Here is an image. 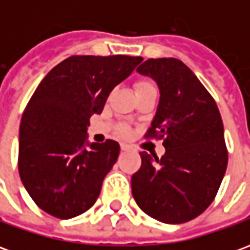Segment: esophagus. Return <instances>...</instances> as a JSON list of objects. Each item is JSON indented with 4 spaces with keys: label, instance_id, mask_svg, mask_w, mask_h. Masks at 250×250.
Segmentation results:
<instances>
[{
    "label": "esophagus",
    "instance_id": "34e87169",
    "mask_svg": "<svg viewBox=\"0 0 250 250\" xmlns=\"http://www.w3.org/2000/svg\"><path fill=\"white\" fill-rule=\"evenodd\" d=\"M120 148H122L123 151H130L131 146L130 145H125V143H122V145H120Z\"/></svg>",
    "mask_w": 250,
    "mask_h": 250
}]
</instances>
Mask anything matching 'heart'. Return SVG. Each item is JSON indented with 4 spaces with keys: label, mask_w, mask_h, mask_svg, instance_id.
Masks as SVG:
<instances>
[{
    "label": "heart",
    "mask_w": 250,
    "mask_h": 250,
    "mask_svg": "<svg viewBox=\"0 0 250 250\" xmlns=\"http://www.w3.org/2000/svg\"><path fill=\"white\" fill-rule=\"evenodd\" d=\"M135 89H136V95H142V93H148V92H157V87L155 84L150 80H139L136 82L135 84ZM120 132L123 135H128L130 134V128L127 125H120Z\"/></svg>",
    "instance_id": "b5f03b06"
}]
</instances>
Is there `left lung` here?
Masks as SVG:
<instances>
[{"label":"left lung","instance_id":"1","mask_svg":"<svg viewBox=\"0 0 250 250\" xmlns=\"http://www.w3.org/2000/svg\"><path fill=\"white\" fill-rule=\"evenodd\" d=\"M157 82L161 99L145 138L163 141L161 159L141 152L131 178L134 199L147 215L166 224L198 217L217 195L228 166L224 125L217 103L178 59H148L136 68Z\"/></svg>","mask_w":250,"mask_h":250}]
</instances>
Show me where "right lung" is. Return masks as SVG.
Segmentation results:
<instances>
[{"label":"right lung","mask_w":250,"mask_h":250,"mask_svg":"<svg viewBox=\"0 0 250 250\" xmlns=\"http://www.w3.org/2000/svg\"><path fill=\"white\" fill-rule=\"evenodd\" d=\"M143 59L71 56L36 88L20 125L19 173L35 204L60 220L85 213L119 157L118 142L84 146L93 114Z\"/></svg>","instance_id":"right-lung-1"}]
</instances>
